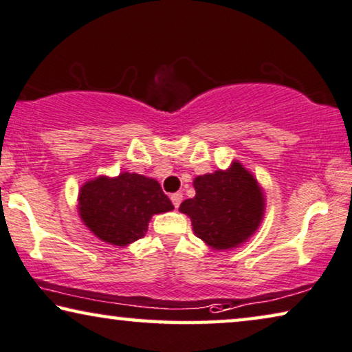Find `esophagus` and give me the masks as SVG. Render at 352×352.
<instances>
[{
	"label": "esophagus",
	"instance_id": "esophagus-1",
	"mask_svg": "<svg viewBox=\"0 0 352 352\" xmlns=\"http://www.w3.org/2000/svg\"><path fill=\"white\" fill-rule=\"evenodd\" d=\"M182 199H183V194H182V192H174V194H170V201H172V204H174V207H175V208H177L178 206H180Z\"/></svg>",
	"mask_w": 352,
	"mask_h": 352
}]
</instances>
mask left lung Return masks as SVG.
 <instances>
[{
  "instance_id": "left-lung-1",
  "label": "left lung",
  "mask_w": 352,
  "mask_h": 352,
  "mask_svg": "<svg viewBox=\"0 0 352 352\" xmlns=\"http://www.w3.org/2000/svg\"><path fill=\"white\" fill-rule=\"evenodd\" d=\"M196 196L182 202L180 212L191 218L194 235L217 250L243 243L258 229L264 197L254 177L240 162L228 170L194 180Z\"/></svg>"
}]
</instances>
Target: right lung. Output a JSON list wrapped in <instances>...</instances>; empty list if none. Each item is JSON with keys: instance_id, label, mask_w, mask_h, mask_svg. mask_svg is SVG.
<instances>
[{"instance_id": "right-lung-1", "label": "right lung", "mask_w": 352, "mask_h": 352, "mask_svg": "<svg viewBox=\"0 0 352 352\" xmlns=\"http://www.w3.org/2000/svg\"><path fill=\"white\" fill-rule=\"evenodd\" d=\"M174 208L153 178L139 174L98 177L82 186L78 213L91 232L104 242L124 246L142 239L155 213Z\"/></svg>"}]
</instances>
